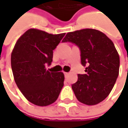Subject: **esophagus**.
Returning <instances> with one entry per match:
<instances>
[{
  "mask_svg": "<svg viewBox=\"0 0 128 128\" xmlns=\"http://www.w3.org/2000/svg\"><path fill=\"white\" fill-rule=\"evenodd\" d=\"M64 74H65V76L67 77L68 76V74H69V73H68V72H64Z\"/></svg>",
  "mask_w": 128,
  "mask_h": 128,
  "instance_id": "1",
  "label": "esophagus"
}]
</instances>
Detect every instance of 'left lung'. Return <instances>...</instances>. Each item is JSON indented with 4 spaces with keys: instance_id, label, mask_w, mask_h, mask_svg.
I'll return each instance as SVG.
<instances>
[{
    "instance_id": "1",
    "label": "left lung",
    "mask_w": 128,
    "mask_h": 128,
    "mask_svg": "<svg viewBox=\"0 0 128 128\" xmlns=\"http://www.w3.org/2000/svg\"><path fill=\"white\" fill-rule=\"evenodd\" d=\"M62 42L76 44L81 51L84 75H78L72 89L78 101L94 106L110 93L119 74L120 57L112 41L100 30L92 28L68 32Z\"/></svg>"
}]
</instances>
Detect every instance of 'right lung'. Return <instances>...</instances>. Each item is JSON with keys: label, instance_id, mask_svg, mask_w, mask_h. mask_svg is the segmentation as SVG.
Wrapping results in <instances>:
<instances>
[{"label": "right lung", "instance_id": "obj_1", "mask_svg": "<svg viewBox=\"0 0 128 128\" xmlns=\"http://www.w3.org/2000/svg\"><path fill=\"white\" fill-rule=\"evenodd\" d=\"M30 28L18 39L11 53L15 82L24 97L38 106H47L58 99L63 86L62 72L46 70L52 60L53 50L65 36Z\"/></svg>", "mask_w": 128, "mask_h": 128}]
</instances>
